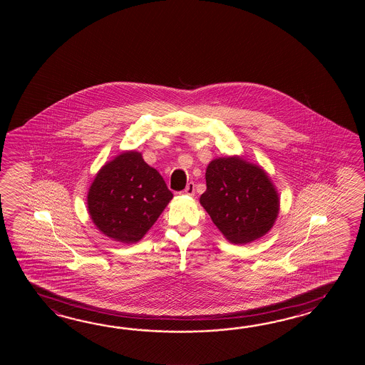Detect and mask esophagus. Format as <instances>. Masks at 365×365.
Listing matches in <instances>:
<instances>
[{"label":"esophagus","instance_id":"obj_1","mask_svg":"<svg viewBox=\"0 0 365 365\" xmlns=\"http://www.w3.org/2000/svg\"><path fill=\"white\" fill-rule=\"evenodd\" d=\"M194 182H187L186 187L182 190V193L187 194V195H194Z\"/></svg>","mask_w":365,"mask_h":365}]
</instances>
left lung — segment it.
I'll return each mask as SVG.
<instances>
[{
  "label": "left lung",
  "instance_id": "obj_1",
  "mask_svg": "<svg viewBox=\"0 0 365 365\" xmlns=\"http://www.w3.org/2000/svg\"><path fill=\"white\" fill-rule=\"evenodd\" d=\"M200 202L225 239L248 244L272 230L279 197L267 173L240 156L217 158L206 170Z\"/></svg>",
  "mask_w": 365,
  "mask_h": 365
}]
</instances>
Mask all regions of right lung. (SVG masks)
I'll return each instance as SVG.
<instances>
[{"instance_id": "add662e5", "label": "right lung", "mask_w": 365, "mask_h": 365, "mask_svg": "<svg viewBox=\"0 0 365 365\" xmlns=\"http://www.w3.org/2000/svg\"><path fill=\"white\" fill-rule=\"evenodd\" d=\"M173 194L140 153L125 151L104 164L87 194L93 225L113 240L140 241L160 217Z\"/></svg>"}]
</instances>
